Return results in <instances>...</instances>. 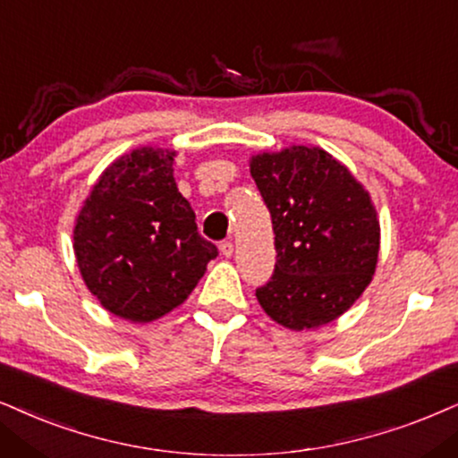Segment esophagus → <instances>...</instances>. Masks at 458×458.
<instances>
[{"label": "esophagus", "instance_id": "34e87169", "mask_svg": "<svg viewBox=\"0 0 458 458\" xmlns=\"http://www.w3.org/2000/svg\"><path fill=\"white\" fill-rule=\"evenodd\" d=\"M219 251H222V256H225V258L233 256V253H234L233 241H222V242H219Z\"/></svg>", "mask_w": 458, "mask_h": 458}]
</instances>
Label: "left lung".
<instances>
[{
    "label": "left lung",
    "instance_id": "left-lung-1",
    "mask_svg": "<svg viewBox=\"0 0 458 458\" xmlns=\"http://www.w3.org/2000/svg\"><path fill=\"white\" fill-rule=\"evenodd\" d=\"M275 230V275L256 289L279 326L302 332L344 315L372 281L380 224L372 196L326 149L289 146L249 160Z\"/></svg>",
    "mask_w": 458,
    "mask_h": 458
}]
</instances>
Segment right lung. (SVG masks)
Instances as JSON below:
<instances>
[{
    "label": "right lung",
    "mask_w": 458,
    "mask_h": 458,
    "mask_svg": "<svg viewBox=\"0 0 458 458\" xmlns=\"http://www.w3.org/2000/svg\"><path fill=\"white\" fill-rule=\"evenodd\" d=\"M177 152L137 148L115 158L86 196L73 253L89 292L112 315L149 323L183 304L217 247L179 194Z\"/></svg>",
    "instance_id": "add662e5"
}]
</instances>
